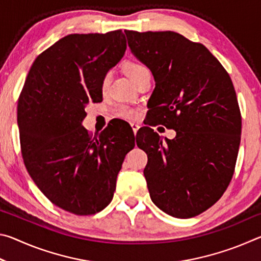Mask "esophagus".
I'll return each instance as SVG.
<instances>
[{"label":"esophagus","instance_id":"obj_1","mask_svg":"<svg viewBox=\"0 0 261 261\" xmlns=\"http://www.w3.org/2000/svg\"><path fill=\"white\" fill-rule=\"evenodd\" d=\"M130 125H131V127H132V130H134V134L136 135V134H137V131L139 130L140 125H139V124H137V123H130Z\"/></svg>","mask_w":261,"mask_h":261}]
</instances>
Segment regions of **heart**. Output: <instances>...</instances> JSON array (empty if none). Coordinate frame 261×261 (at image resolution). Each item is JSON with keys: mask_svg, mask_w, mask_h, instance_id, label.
<instances>
[{"mask_svg": "<svg viewBox=\"0 0 261 261\" xmlns=\"http://www.w3.org/2000/svg\"><path fill=\"white\" fill-rule=\"evenodd\" d=\"M124 70H125L126 76L129 77L134 83L141 76V74L148 71V69L145 67L144 64L138 63V62H129V63L125 65ZM108 78H109L108 74L103 78V82H102L103 87L107 85ZM116 113L118 116H121L123 118H135L137 116V112L135 109H132L131 107H129V106H124V105L118 106L116 108Z\"/></svg>", "mask_w": 261, "mask_h": 261, "instance_id": "1", "label": "heart"}]
</instances>
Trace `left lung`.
Wrapping results in <instances>:
<instances>
[{"mask_svg": "<svg viewBox=\"0 0 261 261\" xmlns=\"http://www.w3.org/2000/svg\"><path fill=\"white\" fill-rule=\"evenodd\" d=\"M124 32L132 54L155 81L149 113L176 131L166 141L148 126L140 132L149 196L165 213L193 218L222 197L235 171L242 131L235 88L201 43L171 31Z\"/></svg>", "mask_w": 261, "mask_h": 261, "instance_id": "1", "label": "left lung"}]
</instances>
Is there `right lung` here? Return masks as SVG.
<instances>
[{
  "label": "right lung",
  "mask_w": 261,
  "mask_h": 261,
  "mask_svg": "<svg viewBox=\"0 0 261 261\" xmlns=\"http://www.w3.org/2000/svg\"><path fill=\"white\" fill-rule=\"evenodd\" d=\"M125 49L122 30L69 34L35 59L19 95L26 169L53 204L72 214L92 215L109 205L135 147V139H116L109 125L94 137L82 125L86 105L102 101L103 78Z\"/></svg>",
  "instance_id": "obj_1"
}]
</instances>
